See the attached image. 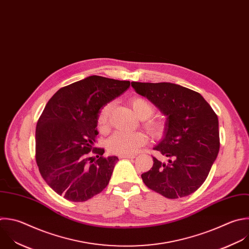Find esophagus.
Here are the masks:
<instances>
[{
	"mask_svg": "<svg viewBox=\"0 0 249 249\" xmlns=\"http://www.w3.org/2000/svg\"><path fill=\"white\" fill-rule=\"evenodd\" d=\"M119 158H135V155H119Z\"/></svg>",
	"mask_w": 249,
	"mask_h": 249,
	"instance_id": "obj_1",
	"label": "esophagus"
}]
</instances>
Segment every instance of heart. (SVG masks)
<instances>
[{
	"instance_id": "heart-1",
	"label": "heart",
	"mask_w": 249,
	"mask_h": 249,
	"mask_svg": "<svg viewBox=\"0 0 249 249\" xmlns=\"http://www.w3.org/2000/svg\"><path fill=\"white\" fill-rule=\"evenodd\" d=\"M130 105L136 115L142 119V125L145 131L153 138L161 137L166 130V121L159 117H152L155 107L145 98L135 97L130 101ZM111 104L104 106L98 114V127L101 131H107L108 127L109 112ZM147 138L142 132H115L107 141V148L110 153L118 155H132L140 147L144 145Z\"/></svg>"
}]
</instances>
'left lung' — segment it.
Returning <instances> with one entry per match:
<instances>
[{
	"label": "left lung",
	"mask_w": 249,
	"mask_h": 249,
	"mask_svg": "<svg viewBox=\"0 0 249 249\" xmlns=\"http://www.w3.org/2000/svg\"><path fill=\"white\" fill-rule=\"evenodd\" d=\"M167 115L164 138L153 149L170 158L162 163L154 156L152 168L142 174L144 185L167 198L195 193L206 180L219 148L217 114L202 96L172 83L132 82Z\"/></svg>",
	"instance_id": "8db88e82"
}]
</instances>
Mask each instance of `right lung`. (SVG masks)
Masks as SVG:
<instances>
[{
	"instance_id": "add662e5",
	"label": "right lung",
	"mask_w": 249,
	"mask_h": 249,
	"mask_svg": "<svg viewBox=\"0 0 249 249\" xmlns=\"http://www.w3.org/2000/svg\"><path fill=\"white\" fill-rule=\"evenodd\" d=\"M129 86L94 75L62 87L46 105L36 126V162L46 183L67 200L86 201L108 185L118 157L95 147L98 114Z\"/></svg>"
}]
</instances>
